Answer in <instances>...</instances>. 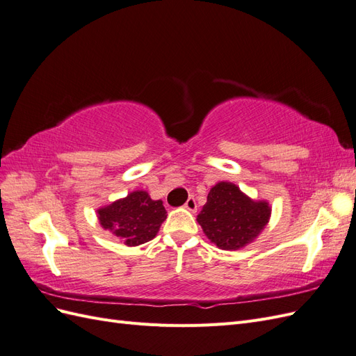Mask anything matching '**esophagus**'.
Returning <instances> with one entry per match:
<instances>
[{
    "label": "esophagus",
    "mask_w": 356,
    "mask_h": 356,
    "mask_svg": "<svg viewBox=\"0 0 356 356\" xmlns=\"http://www.w3.org/2000/svg\"><path fill=\"white\" fill-rule=\"evenodd\" d=\"M184 208L188 209V211H191V212H196V211H197V202H196L195 196H190V197L187 199V202H186V204H184Z\"/></svg>",
    "instance_id": "esophagus-1"
}]
</instances>
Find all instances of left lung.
Listing matches in <instances>:
<instances>
[{
    "label": "left lung",
    "instance_id": "left-lung-1",
    "mask_svg": "<svg viewBox=\"0 0 356 356\" xmlns=\"http://www.w3.org/2000/svg\"><path fill=\"white\" fill-rule=\"evenodd\" d=\"M270 217L266 202H254L232 182L212 187L197 215L204 234L221 250H239L252 242Z\"/></svg>",
    "mask_w": 356,
    "mask_h": 356
}]
</instances>
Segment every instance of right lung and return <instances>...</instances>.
Wrapping results in <instances>:
<instances>
[{"mask_svg":"<svg viewBox=\"0 0 356 356\" xmlns=\"http://www.w3.org/2000/svg\"><path fill=\"white\" fill-rule=\"evenodd\" d=\"M102 227L111 230L124 245L136 246L152 241L166 220L161 200H152L145 191H134L127 197L98 211Z\"/></svg>","mask_w":356,"mask_h":356,"instance_id":"add662e5","label":"right lung"}]
</instances>
